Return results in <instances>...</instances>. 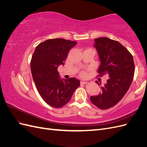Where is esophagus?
Wrapping results in <instances>:
<instances>
[{
    "mask_svg": "<svg viewBox=\"0 0 147 147\" xmlns=\"http://www.w3.org/2000/svg\"><path fill=\"white\" fill-rule=\"evenodd\" d=\"M80 83H81V84H86L88 83L87 82H84V81H81Z\"/></svg>",
    "mask_w": 147,
    "mask_h": 147,
    "instance_id": "1",
    "label": "esophagus"
}]
</instances>
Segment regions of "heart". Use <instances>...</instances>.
I'll use <instances>...</instances> for the list:
<instances>
[{
  "label": "heart",
  "instance_id": "heart-1",
  "mask_svg": "<svg viewBox=\"0 0 147 147\" xmlns=\"http://www.w3.org/2000/svg\"><path fill=\"white\" fill-rule=\"evenodd\" d=\"M86 75V74L85 72H82L81 73V75H82V77H85Z\"/></svg>",
  "mask_w": 147,
  "mask_h": 147
}]
</instances>
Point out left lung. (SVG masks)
I'll use <instances>...</instances> for the list:
<instances>
[{"label":"left lung","mask_w":147,"mask_h":147,"mask_svg":"<svg viewBox=\"0 0 147 147\" xmlns=\"http://www.w3.org/2000/svg\"><path fill=\"white\" fill-rule=\"evenodd\" d=\"M94 45L100 61L98 76L107 75L109 78L101 86V92L91 96L90 100L99 109L105 110L118 104L129 90L134 75V63L131 53L118 41L100 37L95 38Z\"/></svg>","instance_id":"obj_1"}]
</instances>
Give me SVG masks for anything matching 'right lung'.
<instances>
[{"label": "right lung", "instance_id": "right-lung-1", "mask_svg": "<svg viewBox=\"0 0 147 147\" xmlns=\"http://www.w3.org/2000/svg\"><path fill=\"white\" fill-rule=\"evenodd\" d=\"M77 43L63 38L48 39L38 45L32 56L31 73L36 88L46 103L54 108L67 104L80 84L75 78L62 80L57 71Z\"/></svg>", "mask_w": 147, "mask_h": 147}]
</instances>
